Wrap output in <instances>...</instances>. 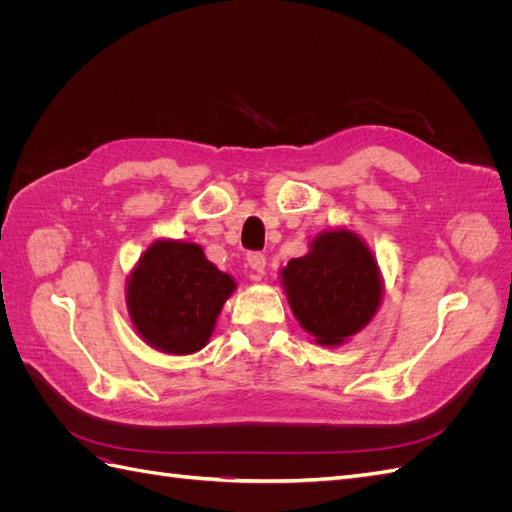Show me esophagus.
Segmentation results:
<instances>
[{"label":"esophagus","mask_w":512,"mask_h":512,"mask_svg":"<svg viewBox=\"0 0 512 512\" xmlns=\"http://www.w3.org/2000/svg\"><path fill=\"white\" fill-rule=\"evenodd\" d=\"M247 265H250L258 275L265 273V267H267V256L260 254V252H250L247 254Z\"/></svg>","instance_id":"34e87169"}]
</instances>
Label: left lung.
I'll list each match as a JSON object with an SVG mask.
<instances>
[{
    "mask_svg": "<svg viewBox=\"0 0 512 512\" xmlns=\"http://www.w3.org/2000/svg\"><path fill=\"white\" fill-rule=\"evenodd\" d=\"M294 318L320 346H342L365 329L382 301L378 262L365 241L346 228L324 230L309 252L282 269Z\"/></svg>",
    "mask_w": 512,
    "mask_h": 512,
    "instance_id": "8db88e82",
    "label": "left lung"
}]
</instances>
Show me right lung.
I'll return each instance as SVG.
<instances>
[{
	"instance_id": "obj_1",
	"label": "right lung",
	"mask_w": 512,
	"mask_h": 512,
	"mask_svg": "<svg viewBox=\"0 0 512 512\" xmlns=\"http://www.w3.org/2000/svg\"><path fill=\"white\" fill-rule=\"evenodd\" d=\"M237 282L190 241L158 239L138 258L126 286L128 314L143 342L164 354L205 348Z\"/></svg>"
}]
</instances>
